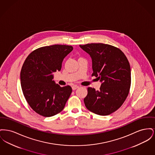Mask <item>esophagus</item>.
Wrapping results in <instances>:
<instances>
[{
  "label": "esophagus",
  "instance_id": "34e87169",
  "mask_svg": "<svg viewBox=\"0 0 155 155\" xmlns=\"http://www.w3.org/2000/svg\"><path fill=\"white\" fill-rule=\"evenodd\" d=\"M78 88H79V86H77V85H73V87H72V89H73V90H75L76 89Z\"/></svg>",
  "mask_w": 155,
  "mask_h": 155
}]
</instances>
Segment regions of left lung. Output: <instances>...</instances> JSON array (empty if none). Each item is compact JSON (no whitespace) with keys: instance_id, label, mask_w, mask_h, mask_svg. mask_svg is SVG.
<instances>
[{"instance_id":"left-lung-1","label":"left lung","mask_w":155,"mask_h":155,"mask_svg":"<svg viewBox=\"0 0 155 155\" xmlns=\"http://www.w3.org/2000/svg\"><path fill=\"white\" fill-rule=\"evenodd\" d=\"M80 46L92 58V76L102 82L99 91L88 88L85 105L96 114L109 115L118 110L128 95L131 82L129 61L123 52L110 45L94 43Z\"/></svg>"}]
</instances>
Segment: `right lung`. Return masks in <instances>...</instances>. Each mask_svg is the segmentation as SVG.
Returning a JSON list of instances; mask_svg holds the SVG:
<instances>
[{"label":"right lung","mask_w":155,"mask_h":155,"mask_svg":"<svg viewBox=\"0 0 155 155\" xmlns=\"http://www.w3.org/2000/svg\"><path fill=\"white\" fill-rule=\"evenodd\" d=\"M73 49L66 45L43 46L31 52L24 61L20 73L23 95L38 114L49 117L64 109L72 88L56 84L52 73L60 71L63 59Z\"/></svg>","instance_id":"1"}]
</instances>
